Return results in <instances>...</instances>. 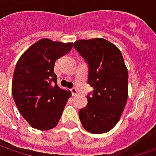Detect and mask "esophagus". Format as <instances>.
<instances>
[{"instance_id": "34e87169", "label": "esophagus", "mask_w": 156, "mask_h": 156, "mask_svg": "<svg viewBox=\"0 0 156 156\" xmlns=\"http://www.w3.org/2000/svg\"><path fill=\"white\" fill-rule=\"evenodd\" d=\"M70 90H71V93H72V95H73V96H75V95H76V94H78V91H77V89H76V88H75V87L71 88Z\"/></svg>"}]
</instances>
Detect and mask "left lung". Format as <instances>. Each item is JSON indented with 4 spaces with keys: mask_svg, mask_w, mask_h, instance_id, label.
Wrapping results in <instances>:
<instances>
[{
    "mask_svg": "<svg viewBox=\"0 0 156 156\" xmlns=\"http://www.w3.org/2000/svg\"><path fill=\"white\" fill-rule=\"evenodd\" d=\"M74 48L88 64L87 82L93 87L87 106L79 111L81 125L92 134L107 133L119 122L129 95L122 52L102 38L79 40Z\"/></svg>",
    "mask_w": 156,
    "mask_h": 156,
    "instance_id": "obj_1",
    "label": "left lung"
}]
</instances>
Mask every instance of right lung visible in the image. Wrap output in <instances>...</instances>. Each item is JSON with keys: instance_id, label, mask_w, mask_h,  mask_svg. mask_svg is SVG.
Instances as JSON below:
<instances>
[{"instance_id": "obj_1", "label": "right lung", "mask_w": 156, "mask_h": 156, "mask_svg": "<svg viewBox=\"0 0 156 156\" xmlns=\"http://www.w3.org/2000/svg\"><path fill=\"white\" fill-rule=\"evenodd\" d=\"M73 43L41 39L24 52L15 66L12 94L28 124L39 130L56 127L71 92L57 85L55 63L67 55Z\"/></svg>"}]
</instances>
